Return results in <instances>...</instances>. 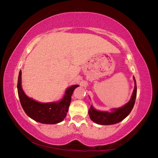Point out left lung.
<instances>
[{"label": "left lung", "mask_w": 158, "mask_h": 158, "mask_svg": "<svg viewBox=\"0 0 158 158\" xmlns=\"http://www.w3.org/2000/svg\"><path fill=\"white\" fill-rule=\"evenodd\" d=\"M135 80V89H134L130 100L123 106L117 109H113L111 112L98 111L91 105L89 110L90 118L95 123L100 125H113L121 122L125 119L132 111L135 103L137 96V84Z\"/></svg>", "instance_id": "left-lung-1"}]
</instances>
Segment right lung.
I'll list each match as a JSON object with an SVG mask.
<instances>
[{
  "mask_svg": "<svg viewBox=\"0 0 158 158\" xmlns=\"http://www.w3.org/2000/svg\"><path fill=\"white\" fill-rule=\"evenodd\" d=\"M17 90L21 106L28 116L37 122L44 124H56L63 121L70 105L71 96L78 85L68 88L62 100L57 102L40 103L28 98L21 87V71L18 77Z\"/></svg>",
  "mask_w": 158,
  "mask_h": 158,
  "instance_id": "obj_1",
  "label": "right lung"
}]
</instances>
